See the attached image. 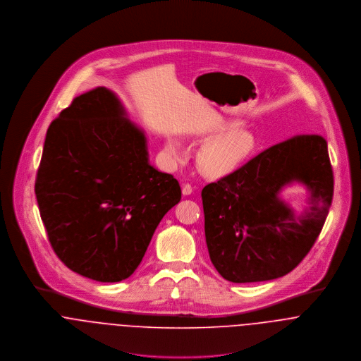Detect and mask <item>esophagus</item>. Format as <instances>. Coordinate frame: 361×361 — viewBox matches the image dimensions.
<instances>
[{"instance_id":"34e87169","label":"esophagus","mask_w":361,"mask_h":361,"mask_svg":"<svg viewBox=\"0 0 361 361\" xmlns=\"http://www.w3.org/2000/svg\"><path fill=\"white\" fill-rule=\"evenodd\" d=\"M194 191L191 184H183V195H191Z\"/></svg>"}]
</instances>
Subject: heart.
Listing matches in <instances>:
<instances>
[{
	"instance_id": "heart-1",
	"label": "heart",
	"mask_w": 361,
	"mask_h": 361,
	"mask_svg": "<svg viewBox=\"0 0 361 361\" xmlns=\"http://www.w3.org/2000/svg\"><path fill=\"white\" fill-rule=\"evenodd\" d=\"M228 124L223 123L214 128V133L223 131ZM257 144L255 135L245 128H234L219 138L209 142L200 154V170L213 177L226 176L237 170L256 151ZM166 151L173 158H180L183 149L178 142L169 141Z\"/></svg>"
}]
</instances>
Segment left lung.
<instances>
[{
	"instance_id": "obj_1",
	"label": "left lung",
	"mask_w": 361,
	"mask_h": 361,
	"mask_svg": "<svg viewBox=\"0 0 361 361\" xmlns=\"http://www.w3.org/2000/svg\"><path fill=\"white\" fill-rule=\"evenodd\" d=\"M298 180L311 191L300 218L278 198ZM334 197L328 145L299 134L260 152L202 190L210 260L231 282L276 280L292 271L319 238Z\"/></svg>"
}]
</instances>
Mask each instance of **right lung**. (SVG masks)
<instances>
[{
	"mask_svg": "<svg viewBox=\"0 0 361 361\" xmlns=\"http://www.w3.org/2000/svg\"><path fill=\"white\" fill-rule=\"evenodd\" d=\"M35 191L55 255L99 282L135 271L181 200L178 181L149 164L144 133L105 87L76 97L49 124Z\"/></svg>",
	"mask_w": 361,
	"mask_h": 361,
	"instance_id": "1",
	"label": "right lung"
}]
</instances>
